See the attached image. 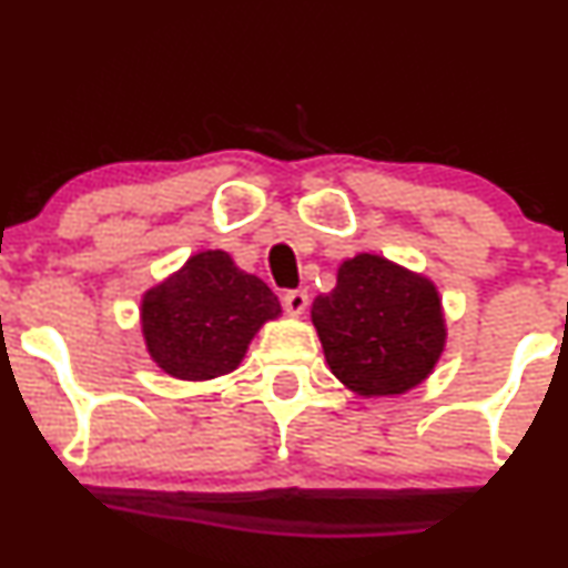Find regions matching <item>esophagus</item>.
I'll list each match as a JSON object with an SVG mask.
<instances>
[{
    "label": "esophagus",
    "instance_id": "esophagus-1",
    "mask_svg": "<svg viewBox=\"0 0 568 568\" xmlns=\"http://www.w3.org/2000/svg\"><path fill=\"white\" fill-rule=\"evenodd\" d=\"M306 304H310V296H306V291H285L283 293L285 312H288V315H293V317L304 315Z\"/></svg>",
    "mask_w": 568,
    "mask_h": 568
}]
</instances>
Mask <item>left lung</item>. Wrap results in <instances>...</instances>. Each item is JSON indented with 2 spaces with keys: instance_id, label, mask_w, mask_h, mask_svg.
<instances>
[{
  "instance_id": "obj_1",
  "label": "left lung",
  "mask_w": 568,
  "mask_h": 568,
  "mask_svg": "<svg viewBox=\"0 0 568 568\" xmlns=\"http://www.w3.org/2000/svg\"><path fill=\"white\" fill-rule=\"evenodd\" d=\"M312 323L331 374L363 397L419 387L446 347L433 280L376 253L342 262L336 288L312 304Z\"/></svg>"
}]
</instances>
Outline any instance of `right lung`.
I'll use <instances>...</instances> for the list:
<instances>
[{"label":"right lung","instance_id":"1","mask_svg":"<svg viewBox=\"0 0 568 568\" xmlns=\"http://www.w3.org/2000/svg\"><path fill=\"white\" fill-rule=\"evenodd\" d=\"M270 285L226 251H200L143 293L141 331L149 355L173 379L207 382L243 363L247 344L280 317Z\"/></svg>","mask_w":568,"mask_h":568}]
</instances>
